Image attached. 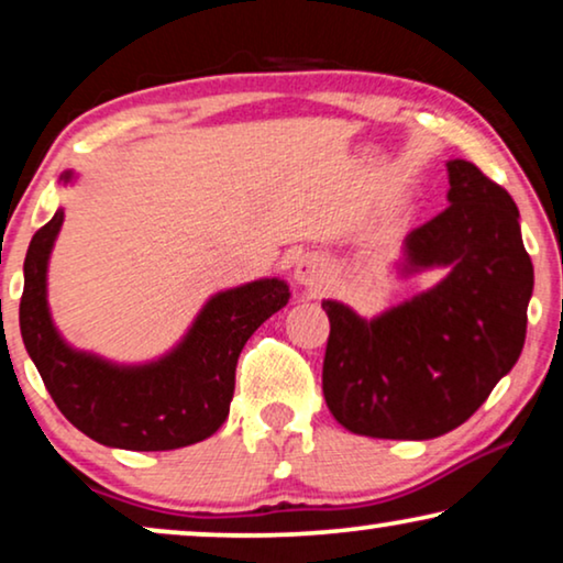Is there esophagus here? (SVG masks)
I'll return each instance as SVG.
<instances>
[{
	"instance_id": "obj_1",
	"label": "esophagus",
	"mask_w": 563,
	"mask_h": 563,
	"mask_svg": "<svg viewBox=\"0 0 563 563\" xmlns=\"http://www.w3.org/2000/svg\"><path fill=\"white\" fill-rule=\"evenodd\" d=\"M328 276H330L328 261L322 258V256H318V253H305V256L297 258V264H295V282L302 289L320 291L322 287H325Z\"/></svg>"
}]
</instances>
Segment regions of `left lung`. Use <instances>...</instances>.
Here are the masks:
<instances>
[{
  "label": "left lung",
  "mask_w": 563,
  "mask_h": 563,
  "mask_svg": "<svg viewBox=\"0 0 563 563\" xmlns=\"http://www.w3.org/2000/svg\"><path fill=\"white\" fill-rule=\"evenodd\" d=\"M449 207L407 233L402 279H443L364 318L322 299V395L345 430L428 441L459 428L510 374L526 343L533 264L507 191L464 158L445 164Z\"/></svg>",
  "instance_id": "1"
}]
</instances>
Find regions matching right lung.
<instances>
[{
	"label": "right lung",
	"instance_id": "right-lung-1",
	"mask_svg": "<svg viewBox=\"0 0 563 563\" xmlns=\"http://www.w3.org/2000/svg\"><path fill=\"white\" fill-rule=\"evenodd\" d=\"M79 176L60 174L68 187ZM64 225V207L37 230L25 256L20 299L22 343L53 402L91 441L125 451H174L199 443L225 422L243 345L287 307L279 276L212 295L176 345L143 364H118L76 349L60 335L48 305V264Z\"/></svg>",
	"mask_w": 563,
	"mask_h": 563
}]
</instances>
